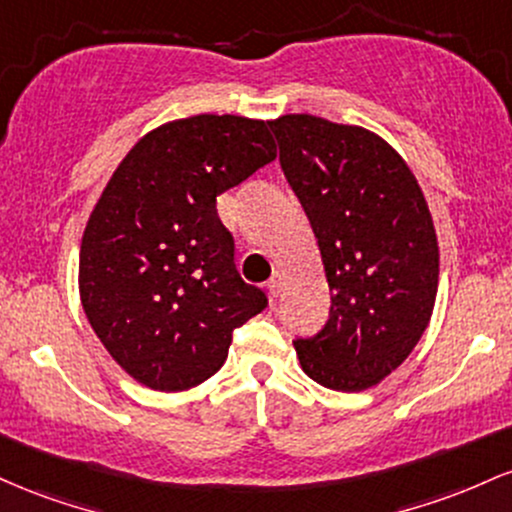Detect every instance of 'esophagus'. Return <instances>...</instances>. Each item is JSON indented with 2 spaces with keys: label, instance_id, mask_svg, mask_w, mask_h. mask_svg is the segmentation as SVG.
Here are the masks:
<instances>
[{
  "label": "esophagus",
  "instance_id": "34e87169",
  "mask_svg": "<svg viewBox=\"0 0 512 512\" xmlns=\"http://www.w3.org/2000/svg\"><path fill=\"white\" fill-rule=\"evenodd\" d=\"M285 283V273L283 271H273L271 280H268V290H271L273 297L280 295V287Z\"/></svg>",
  "mask_w": 512,
  "mask_h": 512
}]
</instances>
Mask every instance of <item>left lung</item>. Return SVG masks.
Here are the masks:
<instances>
[{"mask_svg": "<svg viewBox=\"0 0 512 512\" xmlns=\"http://www.w3.org/2000/svg\"><path fill=\"white\" fill-rule=\"evenodd\" d=\"M268 125L331 290L329 321L317 336L297 338V358L321 387L363 392L409 358L433 314V217L409 164L375 132L309 113Z\"/></svg>", "mask_w": 512, "mask_h": 512, "instance_id": "left-lung-1", "label": "left lung"}]
</instances>
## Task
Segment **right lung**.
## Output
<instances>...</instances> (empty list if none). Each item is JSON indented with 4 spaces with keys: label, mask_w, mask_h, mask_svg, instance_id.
Instances as JSON below:
<instances>
[{
    "label": "right lung",
    "mask_w": 512,
    "mask_h": 512,
    "mask_svg": "<svg viewBox=\"0 0 512 512\" xmlns=\"http://www.w3.org/2000/svg\"><path fill=\"white\" fill-rule=\"evenodd\" d=\"M273 159L266 120L200 113L147 132L113 171L84 229L79 297L132 380L157 392L205 382L234 329L266 309L237 273L217 195Z\"/></svg>",
    "instance_id": "obj_1"
}]
</instances>
